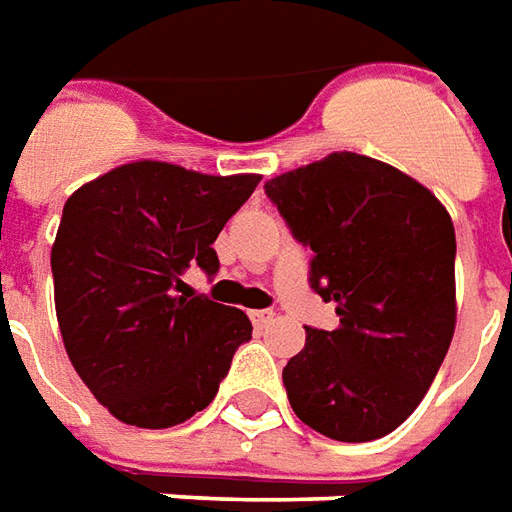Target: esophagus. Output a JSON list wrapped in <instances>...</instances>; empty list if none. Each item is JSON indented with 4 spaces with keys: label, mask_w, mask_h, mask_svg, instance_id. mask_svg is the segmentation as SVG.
Segmentation results:
<instances>
[{
    "label": "esophagus",
    "mask_w": 512,
    "mask_h": 512,
    "mask_svg": "<svg viewBox=\"0 0 512 512\" xmlns=\"http://www.w3.org/2000/svg\"><path fill=\"white\" fill-rule=\"evenodd\" d=\"M249 318H252V324H255V327H266V324L274 321V310H252Z\"/></svg>",
    "instance_id": "1"
}]
</instances>
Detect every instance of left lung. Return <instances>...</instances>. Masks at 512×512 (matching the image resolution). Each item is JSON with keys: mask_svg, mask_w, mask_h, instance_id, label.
Returning a JSON list of instances; mask_svg holds the SVG:
<instances>
[{"mask_svg": "<svg viewBox=\"0 0 512 512\" xmlns=\"http://www.w3.org/2000/svg\"><path fill=\"white\" fill-rule=\"evenodd\" d=\"M263 188L338 313L335 330L305 327L282 368L293 413L332 441L382 438L424 399L455 335L452 219L421 182L355 152Z\"/></svg>", "mask_w": 512, "mask_h": 512, "instance_id": "8db88e82", "label": "left lung"}]
</instances>
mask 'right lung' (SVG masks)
I'll return each instance as SVG.
<instances>
[{"label":"right lung","instance_id":"right-lung-1","mask_svg":"<svg viewBox=\"0 0 512 512\" xmlns=\"http://www.w3.org/2000/svg\"><path fill=\"white\" fill-rule=\"evenodd\" d=\"M260 177H210L141 160L69 196L52 246L60 335L71 366L113 416L166 430L205 410L252 338L244 310L182 291L219 271L213 241Z\"/></svg>","mask_w":512,"mask_h":512}]
</instances>
